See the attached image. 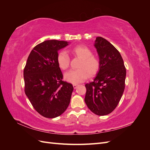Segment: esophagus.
<instances>
[{
    "mask_svg": "<svg viewBox=\"0 0 150 150\" xmlns=\"http://www.w3.org/2000/svg\"><path fill=\"white\" fill-rule=\"evenodd\" d=\"M78 84H73V88H74V89H76L77 88H78Z\"/></svg>",
    "mask_w": 150,
    "mask_h": 150,
    "instance_id": "esophagus-1",
    "label": "esophagus"
}]
</instances>
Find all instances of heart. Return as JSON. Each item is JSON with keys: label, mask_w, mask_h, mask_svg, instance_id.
Listing matches in <instances>:
<instances>
[{"label": "heart", "mask_w": 150, "mask_h": 150, "mask_svg": "<svg viewBox=\"0 0 150 150\" xmlns=\"http://www.w3.org/2000/svg\"><path fill=\"white\" fill-rule=\"evenodd\" d=\"M72 52L81 61L78 66L79 69L71 70L65 74L64 78L67 82L78 84L83 82L88 78V74L93 76L96 74L100 67V61L93 56V51L89 47L78 46L72 50ZM58 66L62 70H66L70 65V59L66 52L62 51L57 56Z\"/></svg>", "instance_id": "b5f03b06"}]
</instances>
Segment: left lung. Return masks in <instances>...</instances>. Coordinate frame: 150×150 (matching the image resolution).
Returning a JSON list of instances; mask_svg holds the SVG:
<instances>
[{"label":"left lung","mask_w":150,"mask_h":150,"mask_svg":"<svg viewBox=\"0 0 150 150\" xmlns=\"http://www.w3.org/2000/svg\"><path fill=\"white\" fill-rule=\"evenodd\" d=\"M100 67L93 82L86 84L84 101L94 114L104 116L114 111L125 88L126 67L120 52L107 40H95Z\"/></svg>","instance_id":"8db88e82"}]
</instances>
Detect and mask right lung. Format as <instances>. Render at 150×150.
Listing matches in <instances>:
<instances>
[{
  "mask_svg": "<svg viewBox=\"0 0 150 150\" xmlns=\"http://www.w3.org/2000/svg\"><path fill=\"white\" fill-rule=\"evenodd\" d=\"M63 40H48L32 50L24 69V91L35 111L48 118L61 115L70 103L74 88L62 81L57 62L59 50L67 46Z\"/></svg>",
  "mask_w": 150,
  "mask_h": 150,
  "instance_id": "right-lung-1",
  "label": "right lung"
}]
</instances>
